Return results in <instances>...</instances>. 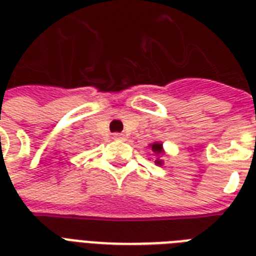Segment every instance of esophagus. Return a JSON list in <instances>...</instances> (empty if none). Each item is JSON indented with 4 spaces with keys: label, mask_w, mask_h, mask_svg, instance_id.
I'll list each match as a JSON object with an SVG mask.
<instances>
[{
    "label": "esophagus",
    "mask_w": 256,
    "mask_h": 256,
    "mask_svg": "<svg viewBox=\"0 0 256 256\" xmlns=\"http://www.w3.org/2000/svg\"><path fill=\"white\" fill-rule=\"evenodd\" d=\"M114 140H124V134L116 132V134H114Z\"/></svg>",
    "instance_id": "obj_1"
}]
</instances>
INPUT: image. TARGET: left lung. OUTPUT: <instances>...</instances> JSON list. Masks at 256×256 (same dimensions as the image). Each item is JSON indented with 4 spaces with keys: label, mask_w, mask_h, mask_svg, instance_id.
Segmentation results:
<instances>
[{
    "label": "left lung",
    "mask_w": 256,
    "mask_h": 256,
    "mask_svg": "<svg viewBox=\"0 0 256 256\" xmlns=\"http://www.w3.org/2000/svg\"><path fill=\"white\" fill-rule=\"evenodd\" d=\"M150 146H152V152H156V156H160V154H162V144H158V142H156V144H150ZM156 164H162V162H160V160H156Z\"/></svg>",
    "instance_id": "8db88e82"
}]
</instances>
